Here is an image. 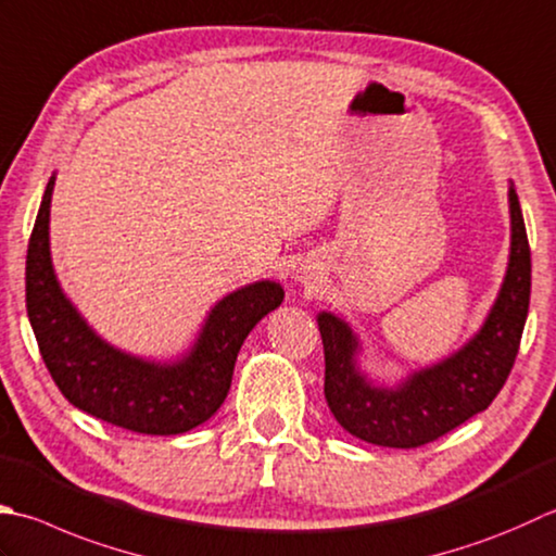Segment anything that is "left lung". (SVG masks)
I'll use <instances>...</instances> for the list:
<instances>
[{
  "instance_id": "1",
  "label": "left lung",
  "mask_w": 556,
  "mask_h": 556,
  "mask_svg": "<svg viewBox=\"0 0 556 556\" xmlns=\"http://www.w3.org/2000/svg\"><path fill=\"white\" fill-rule=\"evenodd\" d=\"M510 257L504 287L482 330L458 354L424 368L395 390L376 388L358 374L350 325L332 313L318 315L325 352V400L334 419L366 443L419 448L486 409L504 388L518 356L530 306V245L514 185Z\"/></svg>"
}]
</instances>
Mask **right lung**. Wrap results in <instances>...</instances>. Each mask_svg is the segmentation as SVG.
Instances as JSON below:
<instances>
[{
    "mask_svg": "<svg viewBox=\"0 0 556 556\" xmlns=\"http://www.w3.org/2000/svg\"><path fill=\"white\" fill-rule=\"evenodd\" d=\"M52 188L54 178L28 241L26 311L54 386L86 415L127 431L173 437L200 427L226 400L248 332L279 306L285 289L255 281L228 293L178 364H149L117 352L81 320L54 279L48 238Z\"/></svg>",
    "mask_w": 556,
    "mask_h": 556,
    "instance_id": "1",
    "label": "right lung"
}]
</instances>
